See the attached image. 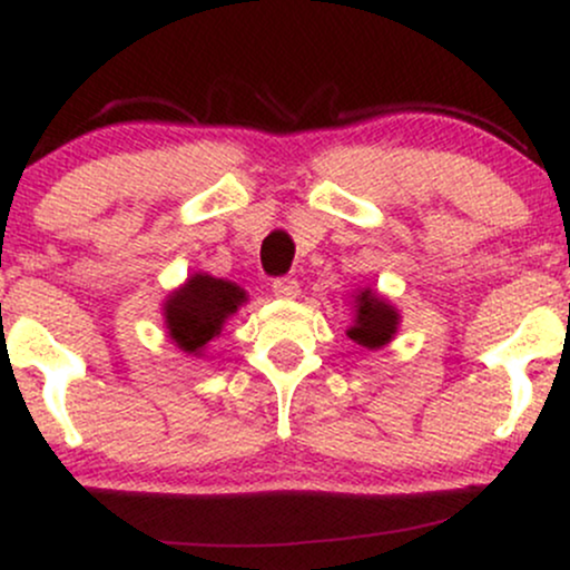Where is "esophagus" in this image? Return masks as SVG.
Segmentation results:
<instances>
[{
	"label": "esophagus",
	"mask_w": 570,
	"mask_h": 570,
	"mask_svg": "<svg viewBox=\"0 0 570 570\" xmlns=\"http://www.w3.org/2000/svg\"><path fill=\"white\" fill-rule=\"evenodd\" d=\"M273 294H276V297H281V299H294L299 294V284L289 276L276 278V281H273Z\"/></svg>",
	"instance_id": "obj_1"
}]
</instances>
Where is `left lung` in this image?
<instances>
[{
  "instance_id": "1",
  "label": "left lung",
  "mask_w": 570,
  "mask_h": 570,
  "mask_svg": "<svg viewBox=\"0 0 570 570\" xmlns=\"http://www.w3.org/2000/svg\"><path fill=\"white\" fill-rule=\"evenodd\" d=\"M399 324V313L377 297L375 292L364 289L356 297V324L348 330V337L356 340L364 348L375 351L394 337Z\"/></svg>"
}]
</instances>
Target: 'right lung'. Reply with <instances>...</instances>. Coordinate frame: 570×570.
<instances>
[{"mask_svg":"<svg viewBox=\"0 0 570 570\" xmlns=\"http://www.w3.org/2000/svg\"><path fill=\"white\" fill-rule=\"evenodd\" d=\"M246 294L230 281L212 278L206 273H195L193 278L166 299L168 335L181 351L198 353L212 337L219 335L227 316L238 311Z\"/></svg>","mask_w":570,"mask_h":570,"instance_id":"add662e5","label":"right lung"}]
</instances>
